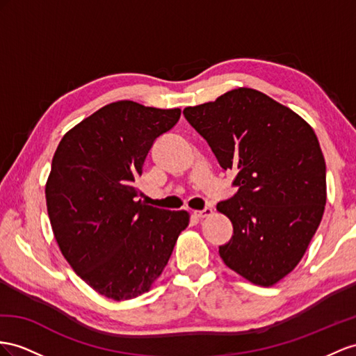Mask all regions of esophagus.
Instances as JSON below:
<instances>
[{"instance_id": "34e87169", "label": "esophagus", "mask_w": 356, "mask_h": 356, "mask_svg": "<svg viewBox=\"0 0 356 356\" xmlns=\"http://www.w3.org/2000/svg\"><path fill=\"white\" fill-rule=\"evenodd\" d=\"M194 215L197 218H207L213 215V209L212 207H204L203 211H194Z\"/></svg>"}]
</instances>
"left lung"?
I'll return each instance as SVG.
<instances>
[{"label":"left lung","instance_id":"left-lung-1","mask_svg":"<svg viewBox=\"0 0 356 356\" xmlns=\"http://www.w3.org/2000/svg\"><path fill=\"white\" fill-rule=\"evenodd\" d=\"M184 114L236 172L238 193L216 204L234 233L220 247L222 261L252 284H277L304 257L325 211L326 163L313 127L248 87Z\"/></svg>","mask_w":356,"mask_h":356}]
</instances>
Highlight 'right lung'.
<instances>
[{
  "label": "right lung",
  "mask_w": 356,
  "mask_h": 356,
  "mask_svg": "<svg viewBox=\"0 0 356 356\" xmlns=\"http://www.w3.org/2000/svg\"><path fill=\"white\" fill-rule=\"evenodd\" d=\"M118 100L97 109L63 136L44 186L58 248L87 284L114 300L149 291L189 224L186 211L136 200L153 141L180 118Z\"/></svg>",
  "instance_id": "right-lung-1"
}]
</instances>
